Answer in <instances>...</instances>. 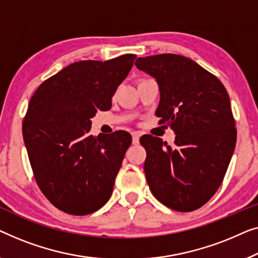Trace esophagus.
Listing matches in <instances>:
<instances>
[{
    "label": "esophagus",
    "instance_id": "esophagus-1",
    "mask_svg": "<svg viewBox=\"0 0 258 258\" xmlns=\"http://www.w3.org/2000/svg\"><path fill=\"white\" fill-rule=\"evenodd\" d=\"M139 139H140V133L139 132H133L132 133V141L134 145H137L139 143Z\"/></svg>",
    "mask_w": 258,
    "mask_h": 258
}]
</instances>
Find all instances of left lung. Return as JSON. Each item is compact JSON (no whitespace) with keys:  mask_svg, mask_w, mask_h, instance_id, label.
<instances>
[{"mask_svg":"<svg viewBox=\"0 0 258 258\" xmlns=\"http://www.w3.org/2000/svg\"><path fill=\"white\" fill-rule=\"evenodd\" d=\"M136 65L157 81L160 103L155 114L176 134L173 146L160 138L141 137L148 186L170 209L200 208L222 183L236 145L227 90L215 76L180 55L140 57Z\"/></svg>","mask_w":258,"mask_h":258,"instance_id":"1","label":"left lung"}]
</instances>
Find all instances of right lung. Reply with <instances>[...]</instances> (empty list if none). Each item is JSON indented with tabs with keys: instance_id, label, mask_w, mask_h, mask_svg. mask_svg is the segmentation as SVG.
Instances as JSON below:
<instances>
[{
	"instance_id": "add662e5",
	"label": "right lung",
	"mask_w": 258,
	"mask_h": 258,
	"mask_svg": "<svg viewBox=\"0 0 258 258\" xmlns=\"http://www.w3.org/2000/svg\"><path fill=\"white\" fill-rule=\"evenodd\" d=\"M136 57L72 63L31 97L23 120L28 157L39 189L64 213L88 215L111 198L132 137L125 131L93 137L91 118L110 110Z\"/></svg>"
}]
</instances>
